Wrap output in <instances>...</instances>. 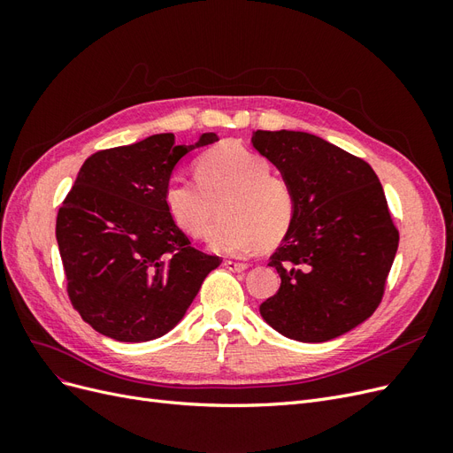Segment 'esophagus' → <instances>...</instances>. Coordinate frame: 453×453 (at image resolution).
Segmentation results:
<instances>
[{"mask_svg": "<svg viewBox=\"0 0 453 453\" xmlns=\"http://www.w3.org/2000/svg\"><path fill=\"white\" fill-rule=\"evenodd\" d=\"M225 266L232 272H243V270L250 268L248 263H236V260H225Z\"/></svg>", "mask_w": 453, "mask_h": 453, "instance_id": "34e87169", "label": "esophagus"}]
</instances>
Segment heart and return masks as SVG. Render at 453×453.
<instances>
[{
  "mask_svg": "<svg viewBox=\"0 0 453 453\" xmlns=\"http://www.w3.org/2000/svg\"><path fill=\"white\" fill-rule=\"evenodd\" d=\"M196 181L172 180L164 188V205L185 234L202 238L210 232L215 202L221 217L208 238L221 255H245L260 243H278L295 217V195L283 177L270 173L266 158L242 143L226 142L210 149L195 164Z\"/></svg>",
  "mask_w": 453,
  "mask_h": 453,
  "instance_id": "heart-1",
  "label": "heart"
}]
</instances>
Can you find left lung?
I'll return each instance as SVG.
<instances>
[{"mask_svg": "<svg viewBox=\"0 0 453 453\" xmlns=\"http://www.w3.org/2000/svg\"><path fill=\"white\" fill-rule=\"evenodd\" d=\"M253 147L291 185L295 217L270 257L281 285L263 319L296 342H328L378 308L399 248L374 170L308 132L257 130Z\"/></svg>", "mask_w": 453, "mask_h": 453, "instance_id": "8db88e82", "label": "left lung"}]
</instances>
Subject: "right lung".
Instances as JSON below:
<instances>
[{
  "mask_svg": "<svg viewBox=\"0 0 453 453\" xmlns=\"http://www.w3.org/2000/svg\"><path fill=\"white\" fill-rule=\"evenodd\" d=\"M219 140L173 134L98 150L85 160L57 219V242L73 308L119 342L160 338L183 319L221 258L190 245L164 205V188L185 155Z\"/></svg>",
  "mask_w": 453,
  "mask_h": 453,
  "instance_id": "add662e5",
  "label": "right lung"
}]
</instances>
